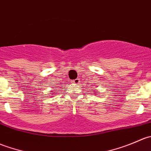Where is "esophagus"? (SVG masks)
<instances>
[{"instance_id":"1","label":"esophagus","mask_w":151,"mask_h":151,"mask_svg":"<svg viewBox=\"0 0 151 151\" xmlns=\"http://www.w3.org/2000/svg\"><path fill=\"white\" fill-rule=\"evenodd\" d=\"M80 82V79H76V80H74V81H73V83H74V84H79Z\"/></svg>"}]
</instances>
